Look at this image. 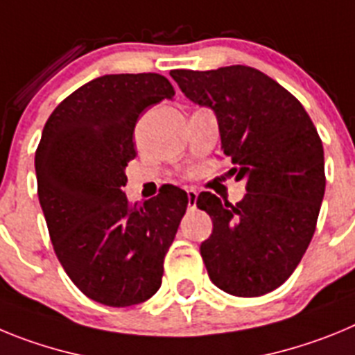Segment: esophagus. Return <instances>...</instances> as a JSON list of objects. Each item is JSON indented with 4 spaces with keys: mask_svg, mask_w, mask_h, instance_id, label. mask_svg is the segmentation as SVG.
Returning a JSON list of instances; mask_svg holds the SVG:
<instances>
[{
    "mask_svg": "<svg viewBox=\"0 0 355 355\" xmlns=\"http://www.w3.org/2000/svg\"><path fill=\"white\" fill-rule=\"evenodd\" d=\"M187 196H188V206H190V208H196V202H197L196 188H187Z\"/></svg>",
    "mask_w": 355,
    "mask_h": 355,
    "instance_id": "esophagus-1",
    "label": "esophagus"
}]
</instances>
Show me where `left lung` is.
<instances>
[{
  "label": "left lung",
  "mask_w": 355,
  "mask_h": 355,
  "mask_svg": "<svg viewBox=\"0 0 355 355\" xmlns=\"http://www.w3.org/2000/svg\"><path fill=\"white\" fill-rule=\"evenodd\" d=\"M171 76L190 101L215 112L234 165L229 174L247 181L236 205L211 192L197 197L213 220L211 236L200 243L209 279L236 297L274 291L315 234L325 192L318 131L299 99L258 69H175Z\"/></svg>",
  "instance_id": "obj_1"
}]
</instances>
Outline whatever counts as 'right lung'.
Segmentation results:
<instances>
[{
    "mask_svg": "<svg viewBox=\"0 0 355 355\" xmlns=\"http://www.w3.org/2000/svg\"><path fill=\"white\" fill-rule=\"evenodd\" d=\"M172 96L171 81L156 72L96 78L53 110L35 150L56 258L81 293L105 306L146 302L159 290L187 211V192L172 184L144 205L122 192L140 114Z\"/></svg>",
    "mask_w": 355,
    "mask_h": 355,
    "instance_id": "obj_1",
    "label": "right lung"
}]
</instances>
